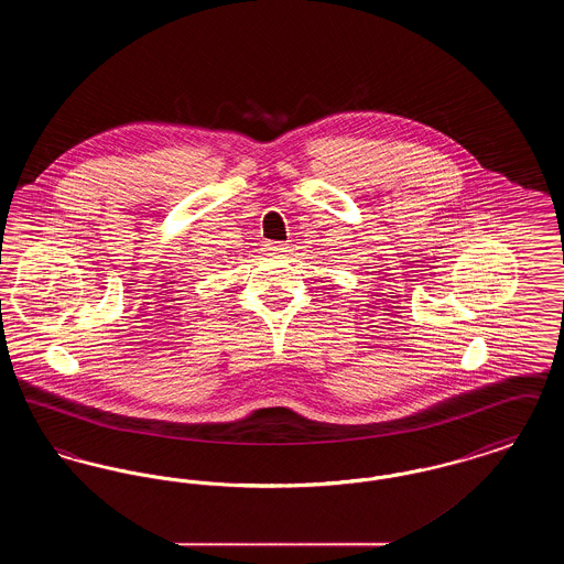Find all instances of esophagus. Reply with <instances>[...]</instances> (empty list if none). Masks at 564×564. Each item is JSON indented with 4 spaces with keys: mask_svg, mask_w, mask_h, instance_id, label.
<instances>
[{
    "mask_svg": "<svg viewBox=\"0 0 564 564\" xmlns=\"http://www.w3.org/2000/svg\"><path fill=\"white\" fill-rule=\"evenodd\" d=\"M267 251L269 253H285V251H290V247H288V242L270 241L267 242Z\"/></svg>",
    "mask_w": 564,
    "mask_h": 564,
    "instance_id": "1",
    "label": "esophagus"
}]
</instances>
